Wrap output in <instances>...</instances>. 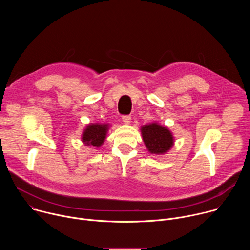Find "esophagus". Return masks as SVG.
Instances as JSON below:
<instances>
[{
	"label": "esophagus",
	"instance_id": "esophagus-1",
	"mask_svg": "<svg viewBox=\"0 0 250 250\" xmlns=\"http://www.w3.org/2000/svg\"><path fill=\"white\" fill-rule=\"evenodd\" d=\"M130 121H131V118H130L129 116H124V117H123V122H124V124L129 125V124H130Z\"/></svg>",
	"mask_w": 250,
	"mask_h": 250
}]
</instances>
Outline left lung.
<instances>
[{
	"label": "left lung",
	"instance_id": "obj_1",
	"mask_svg": "<svg viewBox=\"0 0 250 250\" xmlns=\"http://www.w3.org/2000/svg\"><path fill=\"white\" fill-rule=\"evenodd\" d=\"M140 132L146 149L153 155L167 154L174 146L175 138L172 131L157 122L140 126Z\"/></svg>",
	"mask_w": 250,
	"mask_h": 250
}]
</instances>
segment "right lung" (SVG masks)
I'll return each mask as SVG.
<instances>
[{"mask_svg": "<svg viewBox=\"0 0 250 250\" xmlns=\"http://www.w3.org/2000/svg\"><path fill=\"white\" fill-rule=\"evenodd\" d=\"M111 128L110 124L92 123L88 124L81 134V141L88 147L100 148L106 138V134Z\"/></svg>", "mask_w": 250, "mask_h": 250, "instance_id": "1", "label": "right lung"}]
</instances>
